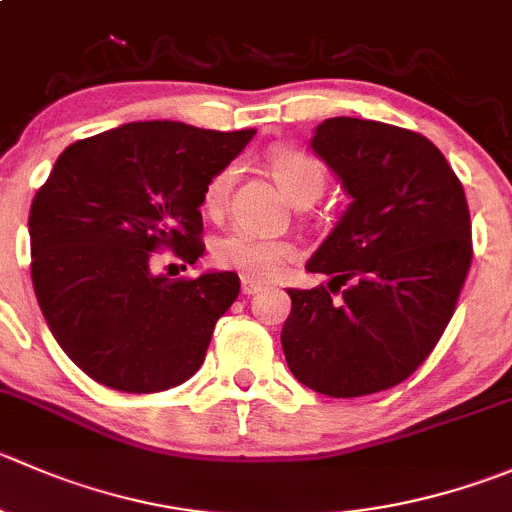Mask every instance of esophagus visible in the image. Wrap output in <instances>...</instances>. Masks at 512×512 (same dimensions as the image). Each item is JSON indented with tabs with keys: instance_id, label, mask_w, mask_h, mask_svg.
Wrapping results in <instances>:
<instances>
[{
	"instance_id": "34e87169",
	"label": "esophagus",
	"mask_w": 512,
	"mask_h": 512,
	"mask_svg": "<svg viewBox=\"0 0 512 512\" xmlns=\"http://www.w3.org/2000/svg\"><path fill=\"white\" fill-rule=\"evenodd\" d=\"M265 290V285H262V282H257V280H252V277H242V295H257V292H262Z\"/></svg>"
}]
</instances>
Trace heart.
I'll list each match as a JSON object with an SVG mask.
<instances>
[{
	"mask_svg": "<svg viewBox=\"0 0 512 512\" xmlns=\"http://www.w3.org/2000/svg\"><path fill=\"white\" fill-rule=\"evenodd\" d=\"M267 167H270L272 180L292 202L317 200L325 190V167L317 157L307 155V152L277 150L267 160ZM232 180H235V167H225L207 182L205 197H202L205 210L220 212L225 207ZM292 255H295V247L290 242L267 240V237L252 235L242 227H235V230L225 232V235L212 242V260L217 265L242 272L252 280L275 277L292 260Z\"/></svg>",
	"mask_w": 512,
	"mask_h": 512,
	"instance_id": "obj_1",
	"label": "heart"
}]
</instances>
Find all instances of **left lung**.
<instances>
[{"instance_id": "left-lung-1", "label": "left lung", "mask_w": 512, "mask_h": 512, "mask_svg": "<svg viewBox=\"0 0 512 512\" xmlns=\"http://www.w3.org/2000/svg\"><path fill=\"white\" fill-rule=\"evenodd\" d=\"M310 145L352 202L307 260L332 280L287 290L280 340L302 385L360 398L408 380L443 337L473 262L468 200L443 152L413 130L332 117Z\"/></svg>"}]
</instances>
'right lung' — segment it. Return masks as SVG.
<instances>
[{
	"mask_svg": "<svg viewBox=\"0 0 512 512\" xmlns=\"http://www.w3.org/2000/svg\"><path fill=\"white\" fill-rule=\"evenodd\" d=\"M255 130L130 122L59 155L29 210L32 285L69 360L122 393H160L205 362L212 330L240 295L235 272L167 280L152 252L195 265L202 197Z\"/></svg>",
	"mask_w": 512,
	"mask_h": 512,
	"instance_id": "right-lung-1",
	"label": "right lung"
}]
</instances>
